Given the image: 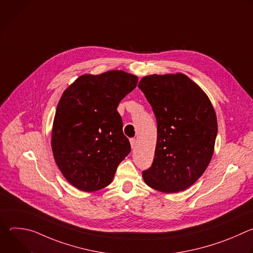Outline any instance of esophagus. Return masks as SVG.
I'll use <instances>...</instances> for the list:
<instances>
[{
	"label": "esophagus",
	"mask_w": 253,
	"mask_h": 253,
	"mask_svg": "<svg viewBox=\"0 0 253 253\" xmlns=\"http://www.w3.org/2000/svg\"><path fill=\"white\" fill-rule=\"evenodd\" d=\"M130 143H131V147H132V149L136 148V145H137V140H136V139H134V138L130 139Z\"/></svg>",
	"instance_id": "1"
}]
</instances>
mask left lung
<instances>
[{"instance_id":"8db88e82","label":"left lung","mask_w":253,"mask_h":253,"mask_svg":"<svg viewBox=\"0 0 253 253\" xmlns=\"http://www.w3.org/2000/svg\"><path fill=\"white\" fill-rule=\"evenodd\" d=\"M138 87L157 121V142L145 183L164 193L183 191L204 173L214 151L217 119L203 90L186 75H150Z\"/></svg>"}]
</instances>
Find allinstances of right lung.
Masks as SVG:
<instances>
[{"label":"right lung","instance_id":"right-lung-1","mask_svg":"<svg viewBox=\"0 0 253 253\" xmlns=\"http://www.w3.org/2000/svg\"><path fill=\"white\" fill-rule=\"evenodd\" d=\"M137 82V76L113 70L82 75L64 91L54 118L52 150L63 176L79 190L109 185L130 153L117 107Z\"/></svg>","mask_w":253,"mask_h":253}]
</instances>
